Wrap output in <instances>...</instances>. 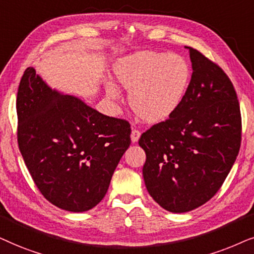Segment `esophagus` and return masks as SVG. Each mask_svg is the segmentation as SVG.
Returning a JSON list of instances; mask_svg holds the SVG:
<instances>
[{"mask_svg":"<svg viewBox=\"0 0 254 254\" xmlns=\"http://www.w3.org/2000/svg\"><path fill=\"white\" fill-rule=\"evenodd\" d=\"M139 137H140V131L137 129H132V131H131V140H132V143H137L138 139H139Z\"/></svg>","mask_w":254,"mask_h":254,"instance_id":"34e87169","label":"esophagus"}]
</instances>
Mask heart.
<instances>
[{"mask_svg":"<svg viewBox=\"0 0 254 254\" xmlns=\"http://www.w3.org/2000/svg\"><path fill=\"white\" fill-rule=\"evenodd\" d=\"M116 81L130 90L129 102L141 120L155 123L170 117L184 100L190 68L184 57L175 53L139 52L120 59L114 67ZM108 96L117 99L115 86Z\"/></svg>","mask_w":254,"mask_h":254,"instance_id":"1","label":"heart"}]
</instances>
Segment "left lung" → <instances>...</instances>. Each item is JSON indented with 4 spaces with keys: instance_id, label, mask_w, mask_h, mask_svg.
Listing matches in <instances>:
<instances>
[{
    "instance_id": "left-lung-1",
    "label": "left lung",
    "mask_w": 254,
    "mask_h": 254,
    "mask_svg": "<svg viewBox=\"0 0 254 254\" xmlns=\"http://www.w3.org/2000/svg\"><path fill=\"white\" fill-rule=\"evenodd\" d=\"M192 74L178 109L140 136L146 153L147 191L171 212L204 204L222 187L237 158L242 115L235 87L224 70L187 47Z\"/></svg>"
}]
</instances>
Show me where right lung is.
<instances>
[{
    "label": "right lung",
    "instance_id": "add662e5",
    "mask_svg": "<svg viewBox=\"0 0 254 254\" xmlns=\"http://www.w3.org/2000/svg\"><path fill=\"white\" fill-rule=\"evenodd\" d=\"M16 110L19 151L44 197L73 212L99 204L130 146L129 122L52 90L32 67L19 82Z\"/></svg>",
    "mask_w": 254,
    "mask_h": 254
}]
</instances>
